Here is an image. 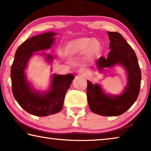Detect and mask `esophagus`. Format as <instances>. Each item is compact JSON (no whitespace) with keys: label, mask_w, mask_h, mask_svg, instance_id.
I'll use <instances>...</instances> for the list:
<instances>
[{"label":"esophagus","mask_w":151,"mask_h":151,"mask_svg":"<svg viewBox=\"0 0 151 151\" xmlns=\"http://www.w3.org/2000/svg\"><path fill=\"white\" fill-rule=\"evenodd\" d=\"M78 73H79L80 75H86V73H87V70H86L85 68H80L79 70H78Z\"/></svg>","instance_id":"34e87169"}]
</instances>
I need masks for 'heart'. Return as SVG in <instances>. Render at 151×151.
Here are the masks:
<instances>
[{
  "label": "heart",
  "instance_id": "1",
  "mask_svg": "<svg viewBox=\"0 0 151 151\" xmlns=\"http://www.w3.org/2000/svg\"><path fill=\"white\" fill-rule=\"evenodd\" d=\"M101 50V43L91 37L78 38L67 43L65 46V52L69 55L83 54L87 51L91 56H95Z\"/></svg>",
  "mask_w": 151,
  "mask_h": 151
}]
</instances>
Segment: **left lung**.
<instances>
[{
    "instance_id": "1",
    "label": "left lung",
    "mask_w": 151,
    "mask_h": 151,
    "mask_svg": "<svg viewBox=\"0 0 151 151\" xmlns=\"http://www.w3.org/2000/svg\"><path fill=\"white\" fill-rule=\"evenodd\" d=\"M110 40L107 58L101 57L96 61L99 68L121 64L128 73V85L118 96L111 97L103 93L99 85H93L87 81V96L90 109L93 113L104 116H119L132 106L140 92L141 70L138 59L132 48L120 33L108 32Z\"/></svg>"
}]
</instances>
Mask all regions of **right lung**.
<instances>
[{
  "label": "right lung",
  "instance_id": "right-lung-1",
  "mask_svg": "<svg viewBox=\"0 0 151 151\" xmlns=\"http://www.w3.org/2000/svg\"><path fill=\"white\" fill-rule=\"evenodd\" d=\"M56 33H45L32 37L24 42L17 50L11 68L12 91L22 108L36 116H46L60 111L64 96L74 78L71 74L54 75L50 91L40 94L32 90L26 81L24 70L33 52L48 49L54 41ZM50 60V55L47 56Z\"/></svg>",
  "mask_w": 151,
  "mask_h": 151
}]
</instances>
